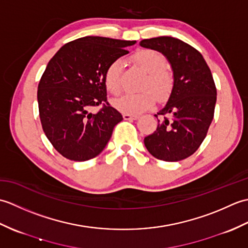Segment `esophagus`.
Returning a JSON list of instances; mask_svg holds the SVG:
<instances>
[{
	"mask_svg": "<svg viewBox=\"0 0 248 248\" xmlns=\"http://www.w3.org/2000/svg\"><path fill=\"white\" fill-rule=\"evenodd\" d=\"M139 118L138 115H133V114H124V120H136Z\"/></svg>",
	"mask_w": 248,
	"mask_h": 248,
	"instance_id": "esophagus-1",
	"label": "esophagus"
}]
</instances>
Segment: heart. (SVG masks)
I'll use <instances>...</instances> for the list:
<instances>
[{"label":"heart","mask_w":248,"mask_h":248,"mask_svg":"<svg viewBox=\"0 0 248 248\" xmlns=\"http://www.w3.org/2000/svg\"><path fill=\"white\" fill-rule=\"evenodd\" d=\"M136 66L147 72L140 93H124L114 100V107L124 114H140L151 108L155 102L164 101L170 96L175 85V77L165 65V57L160 52L143 49L131 56ZM104 85L112 94H118L123 88V62L114 61L104 72Z\"/></svg>","instance_id":"obj_1"}]
</instances>
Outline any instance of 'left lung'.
I'll return each instance as SVG.
<instances>
[{
    "mask_svg": "<svg viewBox=\"0 0 248 248\" xmlns=\"http://www.w3.org/2000/svg\"><path fill=\"white\" fill-rule=\"evenodd\" d=\"M140 45L164 54L175 77L168 102L155 115L156 130L146 136L145 146L159 160H184L202 145L214 117L217 87L211 70L202 53L180 39L162 36Z\"/></svg>",
    "mask_w": 248,
    "mask_h": 248,
    "instance_id": "8db88e82",
    "label": "left lung"
}]
</instances>
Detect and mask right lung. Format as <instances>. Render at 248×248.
<instances>
[{
  "label": "right lung",
  "instance_id": "right-lung-1",
  "mask_svg": "<svg viewBox=\"0 0 248 248\" xmlns=\"http://www.w3.org/2000/svg\"><path fill=\"white\" fill-rule=\"evenodd\" d=\"M135 41L86 36L64 45L46 65L37 99L43 130L57 152L87 161L101 152L123 116L108 102L104 72ZM101 106L96 114L91 108Z\"/></svg>",
  "mask_w": 248,
  "mask_h": 248
}]
</instances>
